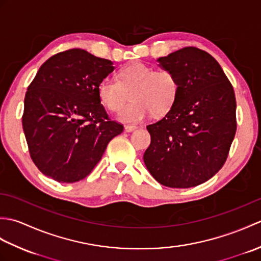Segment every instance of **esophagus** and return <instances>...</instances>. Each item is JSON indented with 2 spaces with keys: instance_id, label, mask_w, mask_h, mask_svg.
Instances as JSON below:
<instances>
[{
  "instance_id": "34e87169",
  "label": "esophagus",
  "mask_w": 261,
  "mask_h": 261,
  "mask_svg": "<svg viewBox=\"0 0 261 261\" xmlns=\"http://www.w3.org/2000/svg\"><path fill=\"white\" fill-rule=\"evenodd\" d=\"M137 129H138V126H136V125H125L124 126V130L126 132H132V131L137 130Z\"/></svg>"
}]
</instances>
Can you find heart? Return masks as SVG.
Returning a JSON list of instances; mask_svg holds the SVG:
<instances>
[{
	"mask_svg": "<svg viewBox=\"0 0 261 261\" xmlns=\"http://www.w3.org/2000/svg\"><path fill=\"white\" fill-rule=\"evenodd\" d=\"M123 123H139L152 113L163 115L173 107L178 94V82L169 70H153L143 63H132L118 71V80L105 77L97 85V95L105 108L118 112Z\"/></svg>",
	"mask_w": 261,
	"mask_h": 261,
	"instance_id": "1",
	"label": "heart"
}]
</instances>
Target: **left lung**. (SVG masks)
<instances>
[{
	"label": "left lung",
	"mask_w": 261,
	"mask_h": 261,
	"mask_svg": "<svg viewBox=\"0 0 261 261\" xmlns=\"http://www.w3.org/2000/svg\"><path fill=\"white\" fill-rule=\"evenodd\" d=\"M173 73L178 94L162 120L147 125L151 136L143 162L160 184L188 188L222 168L237 130L233 87L206 51L186 47L157 59Z\"/></svg>",
	"instance_id": "1"
}]
</instances>
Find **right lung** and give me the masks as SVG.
Instances as JSON below:
<instances>
[{
    "label": "right lung",
    "instance_id": "1",
    "mask_svg": "<svg viewBox=\"0 0 261 261\" xmlns=\"http://www.w3.org/2000/svg\"><path fill=\"white\" fill-rule=\"evenodd\" d=\"M113 70L111 60L83 49L59 53L39 68L25 93L22 126L43 175L59 182L85 178L123 131L97 95L98 83Z\"/></svg>",
    "mask_w": 261,
    "mask_h": 261
}]
</instances>
